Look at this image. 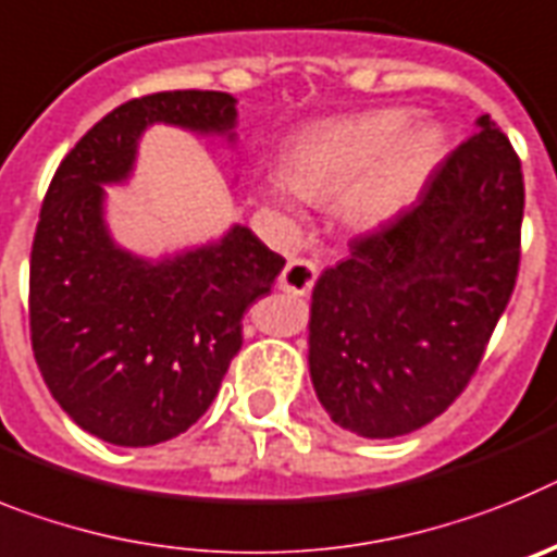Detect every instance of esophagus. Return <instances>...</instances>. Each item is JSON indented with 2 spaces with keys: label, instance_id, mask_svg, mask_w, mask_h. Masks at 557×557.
<instances>
[{
  "label": "esophagus",
  "instance_id": "1",
  "mask_svg": "<svg viewBox=\"0 0 557 557\" xmlns=\"http://www.w3.org/2000/svg\"><path fill=\"white\" fill-rule=\"evenodd\" d=\"M313 283H317V263H311V260H288L277 277L280 292L294 294V297L311 292Z\"/></svg>",
  "mask_w": 557,
  "mask_h": 557
}]
</instances>
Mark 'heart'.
I'll list each match as a JSON object with an SVG mask.
<instances>
[{"label": "heart", "instance_id": "obj_1", "mask_svg": "<svg viewBox=\"0 0 557 557\" xmlns=\"http://www.w3.org/2000/svg\"><path fill=\"white\" fill-rule=\"evenodd\" d=\"M446 134L432 120L404 109H375L319 123L285 151V176H269L258 193L280 212H297L299 198L336 197L342 221L375 230L412 205L443 157Z\"/></svg>", "mask_w": 557, "mask_h": 557}]
</instances>
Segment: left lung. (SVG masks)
<instances>
[{
    "instance_id": "1",
    "label": "left lung",
    "mask_w": 557,
    "mask_h": 557,
    "mask_svg": "<svg viewBox=\"0 0 557 557\" xmlns=\"http://www.w3.org/2000/svg\"><path fill=\"white\" fill-rule=\"evenodd\" d=\"M521 215V162L482 114L404 215L319 274L308 370L333 423L386 440L446 412L510 302Z\"/></svg>"
}]
</instances>
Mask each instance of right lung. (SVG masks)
<instances>
[{
  "label": "right lung",
  "instance_id": "right-lung-1",
  "mask_svg": "<svg viewBox=\"0 0 557 557\" xmlns=\"http://www.w3.org/2000/svg\"><path fill=\"white\" fill-rule=\"evenodd\" d=\"M235 145L226 91H159L106 114L58 164L30 251V338L47 389L111 446H157L210 409L240 319L285 260L249 226L143 258L111 238L106 185H125L151 125Z\"/></svg>",
  "mask_w": 557,
  "mask_h": 557
}]
</instances>
